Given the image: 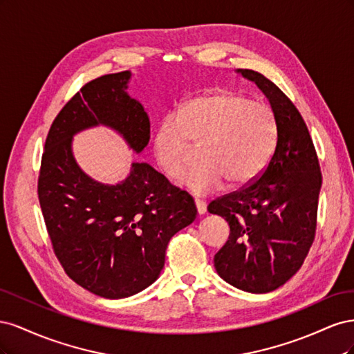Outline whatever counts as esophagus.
<instances>
[{"mask_svg": "<svg viewBox=\"0 0 354 354\" xmlns=\"http://www.w3.org/2000/svg\"><path fill=\"white\" fill-rule=\"evenodd\" d=\"M195 205H196L199 216H203V214L207 212V202H203L201 199H195Z\"/></svg>", "mask_w": 354, "mask_h": 354, "instance_id": "obj_1", "label": "esophagus"}]
</instances>
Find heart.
I'll use <instances>...</instances> for the list:
<instances>
[{"label": "heart", "instance_id": "1", "mask_svg": "<svg viewBox=\"0 0 354 354\" xmlns=\"http://www.w3.org/2000/svg\"><path fill=\"white\" fill-rule=\"evenodd\" d=\"M277 142L272 106L236 91H212L181 104L160 121L153 136V155L164 173L183 174L199 145L201 162L180 180L196 195L220 189L226 180L248 185L269 164Z\"/></svg>", "mask_w": 354, "mask_h": 354}]
</instances>
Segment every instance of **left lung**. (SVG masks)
I'll use <instances>...</instances> for the list:
<instances>
[{"label": "left lung", "instance_id": "1", "mask_svg": "<svg viewBox=\"0 0 354 354\" xmlns=\"http://www.w3.org/2000/svg\"><path fill=\"white\" fill-rule=\"evenodd\" d=\"M238 72L269 99L277 120V142L257 180L208 205L230 227L214 266L234 288L264 294L291 279L306 260L315 241L322 174L312 137L294 103L264 75Z\"/></svg>", "mask_w": 354, "mask_h": 354}]
</instances>
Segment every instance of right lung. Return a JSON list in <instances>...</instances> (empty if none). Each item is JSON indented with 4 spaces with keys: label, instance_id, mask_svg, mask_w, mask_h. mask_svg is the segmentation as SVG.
Segmentation results:
<instances>
[{
    "label": "right lung",
    "instance_id": "right-lung-1",
    "mask_svg": "<svg viewBox=\"0 0 354 354\" xmlns=\"http://www.w3.org/2000/svg\"><path fill=\"white\" fill-rule=\"evenodd\" d=\"M130 71L87 82L53 121L41 159L38 199L53 250L66 274L103 298H127L152 285L174 234L194 223L196 207L146 162L128 177L103 185L87 176L72 153L73 136L104 125L140 153L151 122L127 93Z\"/></svg>",
    "mask_w": 354,
    "mask_h": 354
}]
</instances>
